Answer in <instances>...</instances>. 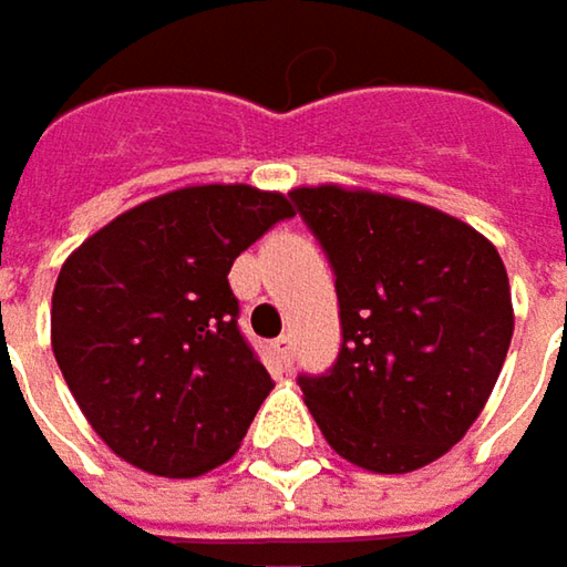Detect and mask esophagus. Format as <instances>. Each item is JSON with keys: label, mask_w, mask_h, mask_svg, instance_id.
Masks as SVG:
<instances>
[{"label": "esophagus", "mask_w": 567, "mask_h": 567, "mask_svg": "<svg viewBox=\"0 0 567 567\" xmlns=\"http://www.w3.org/2000/svg\"><path fill=\"white\" fill-rule=\"evenodd\" d=\"M274 348H277L280 361L290 364V361H293V351H297V339H293V336H280V339L274 342Z\"/></svg>", "instance_id": "obj_1"}]
</instances>
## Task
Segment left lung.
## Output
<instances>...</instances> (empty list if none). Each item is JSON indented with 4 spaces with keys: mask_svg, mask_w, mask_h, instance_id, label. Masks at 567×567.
Masks as SVG:
<instances>
[{
    "mask_svg": "<svg viewBox=\"0 0 567 567\" xmlns=\"http://www.w3.org/2000/svg\"><path fill=\"white\" fill-rule=\"evenodd\" d=\"M297 213L336 274L342 348L300 374L306 406L351 465L406 474L442 458L481 416L513 339L497 248L432 206L300 186Z\"/></svg>",
    "mask_w": 567,
    "mask_h": 567,
    "instance_id": "obj_1",
    "label": "left lung"
}]
</instances>
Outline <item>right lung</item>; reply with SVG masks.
Here are the masks:
<instances>
[{"label":"right lung","instance_id":"right-lung-1","mask_svg":"<svg viewBox=\"0 0 567 567\" xmlns=\"http://www.w3.org/2000/svg\"><path fill=\"white\" fill-rule=\"evenodd\" d=\"M290 216L287 196L245 183L183 186L122 213L63 261L54 358L118 458L199 477L238 452L274 384L238 329L228 270Z\"/></svg>","mask_w":567,"mask_h":567}]
</instances>
